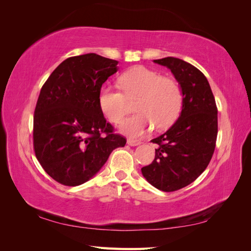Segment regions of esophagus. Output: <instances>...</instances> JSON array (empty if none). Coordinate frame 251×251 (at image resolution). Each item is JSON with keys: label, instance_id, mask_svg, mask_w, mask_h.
<instances>
[{"label": "esophagus", "instance_id": "34e87169", "mask_svg": "<svg viewBox=\"0 0 251 251\" xmlns=\"http://www.w3.org/2000/svg\"><path fill=\"white\" fill-rule=\"evenodd\" d=\"M140 143H141V142H140L139 140H135V139H128V140H127V145L130 146V147L139 146Z\"/></svg>", "mask_w": 251, "mask_h": 251}]
</instances>
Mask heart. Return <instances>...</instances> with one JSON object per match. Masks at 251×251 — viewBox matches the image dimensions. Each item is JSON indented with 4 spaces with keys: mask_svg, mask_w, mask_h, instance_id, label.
<instances>
[{
    "mask_svg": "<svg viewBox=\"0 0 251 251\" xmlns=\"http://www.w3.org/2000/svg\"><path fill=\"white\" fill-rule=\"evenodd\" d=\"M123 92L104 85L99 92V106L110 122L117 124L128 112L127 99L138 97L137 114L127 117L120 125L122 134L138 138L150 131L154 125L165 129L173 125L182 109L183 94L179 83L164 77L146 67H135L120 76Z\"/></svg>",
    "mask_w": 251,
    "mask_h": 251,
    "instance_id": "obj_1",
    "label": "heart"
}]
</instances>
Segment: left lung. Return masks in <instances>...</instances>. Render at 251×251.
<instances>
[{
    "instance_id": "left-lung-1",
    "label": "left lung",
    "mask_w": 251,
    "mask_h": 251,
    "mask_svg": "<svg viewBox=\"0 0 251 251\" xmlns=\"http://www.w3.org/2000/svg\"><path fill=\"white\" fill-rule=\"evenodd\" d=\"M167 67L183 94L182 110L170 128L152 139L158 145L152 164L141 168L143 177L164 192L182 189L209 164L218 134V110L206 76L191 63L175 57L156 59Z\"/></svg>"
}]
</instances>
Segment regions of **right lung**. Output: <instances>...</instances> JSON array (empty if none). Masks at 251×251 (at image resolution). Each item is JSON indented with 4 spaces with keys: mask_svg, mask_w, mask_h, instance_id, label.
I'll return each mask as SVG.
<instances>
[{
    "mask_svg": "<svg viewBox=\"0 0 251 251\" xmlns=\"http://www.w3.org/2000/svg\"><path fill=\"white\" fill-rule=\"evenodd\" d=\"M119 61L94 52L70 57L47 78L37 99L33 146L37 161L63 185L92 179L126 139L113 132L99 106V92Z\"/></svg>",
    "mask_w": 251,
    "mask_h": 251,
    "instance_id": "obj_1",
    "label": "right lung"
}]
</instances>
